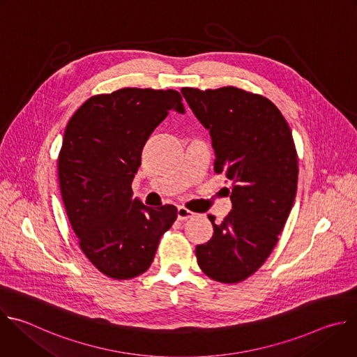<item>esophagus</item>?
Instances as JSON below:
<instances>
[{
	"instance_id": "esophagus-1",
	"label": "esophagus",
	"mask_w": 357,
	"mask_h": 357,
	"mask_svg": "<svg viewBox=\"0 0 357 357\" xmlns=\"http://www.w3.org/2000/svg\"><path fill=\"white\" fill-rule=\"evenodd\" d=\"M193 215H195V213L190 211V210H188L186 207H183V206H179V207H178V220H179V221H185V220H188V218H192Z\"/></svg>"
}]
</instances>
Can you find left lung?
I'll list each match as a JSON object with an SVG mask.
<instances>
[{
  "mask_svg": "<svg viewBox=\"0 0 357 357\" xmlns=\"http://www.w3.org/2000/svg\"><path fill=\"white\" fill-rule=\"evenodd\" d=\"M210 132L214 171L232 182V210L196 247L197 265L220 283L254 275L278 244L297 192L298 161L291 130L268 98L236 86L182 88Z\"/></svg>",
  "mask_w": 357,
  "mask_h": 357,
  "instance_id": "8db88e82",
  "label": "left lung"
}]
</instances>
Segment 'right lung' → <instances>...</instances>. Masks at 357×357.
Listing matches in <instances>:
<instances>
[{
  "instance_id": "add662e5",
  "label": "right lung",
  "mask_w": 357,
  "mask_h": 357,
  "mask_svg": "<svg viewBox=\"0 0 357 357\" xmlns=\"http://www.w3.org/2000/svg\"><path fill=\"white\" fill-rule=\"evenodd\" d=\"M169 110L185 112L174 89L122 88L86 99L73 114L59 154V183L70 224L91 264L107 278L144 273L176 207L132 199L142 151Z\"/></svg>"
}]
</instances>
